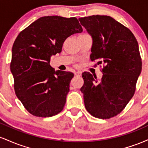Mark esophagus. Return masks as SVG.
Wrapping results in <instances>:
<instances>
[{
  "instance_id": "obj_1",
  "label": "esophagus",
  "mask_w": 148,
  "mask_h": 148,
  "mask_svg": "<svg viewBox=\"0 0 148 148\" xmlns=\"http://www.w3.org/2000/svg\"><path fill=\"white\" fill-rule=\"evenodd\" d=\"M74 75L76 76H81V72H80V71H76V72H74Z\"/></svg>"
}]
</instances>
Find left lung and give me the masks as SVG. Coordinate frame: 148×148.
<instances>
[{"label": "left lung", "mask_w": 148, "mask_h": 148, "mask_svg": "<svg viewBox=\"0 0 148 148\" xmlns=\"http://www.w3.org/2000/svg\"><path fill=\"white\" fill-rule=\"evenodd\" d=\"M79 20L92 38L91 60L104 64L100 81L90 72L82 74L85 106L95 118H111L134 96L142 69L138 42L129 28L109 16L93 15Z\"/></svg>", "instance_id": "1"}]
</instances>
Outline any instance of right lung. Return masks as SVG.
<instances>
[{"instance_id": "1", "label": "right lung", "mask_w": 148, "mask_h": 148, "mask_svg": "<svg viewBox=\"0 0 148 148\" xmlns=\"http://www.w3.org/2000/svg\"><path fill=\"white\" fill-rule=\"evenodd\" d=\"M82 31L75 17L47 16L18 34L12 49L10 70L16 95L32 115L51 117L63 109L74 74L56 71L49 62L61 52L67 37Z\"/></svg>"}]
</instances>
